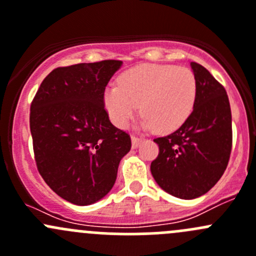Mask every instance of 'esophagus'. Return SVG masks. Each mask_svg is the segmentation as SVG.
Segmentation results:
<instances>
[{"label": "esophagus", "instance_id": "esophagus-1", "mask_svg": "<svg viewBox=\"0 0 256 256\" xmlns=\"http://www.w3.org/2000/svg\"><path fill=\"white\" fill-rule=\"evenodd\" d=\"M141 141H142V138H138V136H135V135L131 136V142H132L134 148H136V147L140 144Z\"/></svg>", "mask_w": 256, "mask_h": 256}]
</instances>
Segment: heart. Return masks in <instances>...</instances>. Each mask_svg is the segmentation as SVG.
<instances>
[{
  "mask_svg": "<svg viewBox=\"0 0 256 256\" xmlns=\"http://www.w3.org/2000/svg\"><path fill=\"white\" fill-rule=\"evenodd\" d=\"M197 99V80L190 69L166 64H141L122 73L118 86L104 92V105L116 126L128 128L138 112L144 128L171 134L187 121Z\"/></svg>",
  "mask_w": 256,
  "mask_h": 256,
  "instance_id": "1",
  "label": "heart"
}]
</instances>
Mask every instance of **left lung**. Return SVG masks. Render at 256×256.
<instances>
[{"label":"left lung","instance_id":"left-lung-1","mask_svg":"<svg viewBox=\"0 0 256 256\" xmlns=\"http://www.w3.org/2000/svg\"><path fill=\"white\" fill-rule=\"evenodd\" d=\"M190 66L197 80L193 112L174 132L154 138L160 152L151 162L157 184L180 200L200 197L220 180L233 144L226 89L203 66Z\"/></svg>","mask_w":256,"mask_h":256}]
</instances>
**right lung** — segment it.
<instances>
[{"mask_svg":"<svg viewBox=\"0 0 256 256\" xmlns=\"http://www.w3.org/2000/svg\"><path fill=\"white\" fill-rule=\"evenodd\" d=\"M121 60L59 66L30 104V128L38 172L59 197L88 206L110 192L130 135L115 128L104 105Z\"/></svg>","mask_w":256,"mask_h":256,"instance_id":"1","label":"right lung"}]
</instances>
